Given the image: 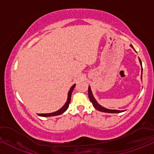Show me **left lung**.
<instances>
[{"label":"left lung","mask_w":154,"mask_h":154,"mask_svg":"<svg viewBox=\"0 0 154 154\" xmlns=\"http://www.w3.org/2000/svg\"><path fill=\"white\" fill-rule=\"evenodd\" d=\"M131 46L133 48V46H131ZM139 59H140V58H139ZM140 64H141V66H142V62H141V60H140ZM141 79H142V76H141ZM88 97H89L90 101L92 103V105H93L94 107L97 110H98V111H102V112H106V113H120V112H122V111H118V110H110V109H107V108H103V106H101L100 105H99L97 103V102L95 100V99L93 97V94H92V93H91V91L90 86L88 87Z\"/></svg>","instance_id":"left-lung-1"}]
</instances>
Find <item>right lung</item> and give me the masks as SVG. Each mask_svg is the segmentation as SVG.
<instances>
[{
  "instance_id": "obj_1",
  "label": "right lung",
  "mask_w": 154,
  "mask_h": 154,
  "mask_svg": "<svg viewBox=\"0 0 154 154\" xmlns=\"http://www.w3.org/2000/svg\"><path fill=\"white\" fill-rule=\"evenodd\" d=\"M74 87H75V85H73L72 86L70 91H69V94H68L67 101H66V104H65L64 106L60 108V109L58 110L57 111H55V112H54V113H50V114H38V115L40 116H53L60 115V114H62L63 113H64L65 111L67 110V108H69V103H70V101H71V97H72V93L73 90H74Z\"/></svg>"
}]
</instances>
